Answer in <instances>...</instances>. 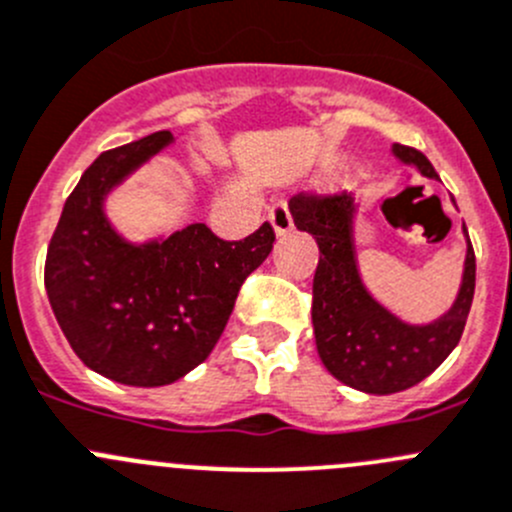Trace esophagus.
<instances>
[{
	"label": "esophagus",
	"mask_w": 512,
	"mask_h": 512,
	"mask_svg": "<svg viewBox=\"0 0 512 512\" xmlns=\"http://www.w3.org/2000/svg\"><path fill=\"white\" fill-rule=\"evenodd\" d=\"M267 220H270L272 230H275L277 237L287 235V232L292 230V215L290 210H287L285 202H277V205L270 210V215H267Z\"/></svg>",
	"instance_id": "obj_1"
}]
</instances>
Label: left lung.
<instances>
[{
	"instance_id": "obj_1",
	"label": "left lung",
	"mask_w": 512,
	"mask_h": 512,
	"mask_svg": "<svg viewBox=\"0 0 512 512\" xmlns=\"http://www.w3.org/2000/svg\"><path fill=\"white\" fill-rule=\"evenodd\" d=\"M393 155L428 180H438L423 152L393 145ZM357 210L352 195L327 200L300 195L290 202L295 227L320 247L312 280V330L322 365L360 393L393 395L438 370L460 342L475 295V252L463 225L465 262L453 305L430 322H408L382 305L362 280Z\"/></svg>"
}]
</instances>
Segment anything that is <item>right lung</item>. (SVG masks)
Segmentation results:
<instances>
[{
  "label": "right lung",
  "instance_id": "obj_1",
  "mask_svg": "<svg viewBox=\"0 0 512 512\" xmlns=\"http://www.w3.org/2000/svg\"><path fill=\"white\" fill-rule=\"evenodd\" d=\"M170 132L102 152L64 202L44 265L49 305L89 370L132 388H162L207 360L237 292L267 260L270 222L225 242L202 222L135 242L107 217V200Z\"/></svg>",
  "mask_w": 512,
  "mask_h": 512
}]
</instances>
